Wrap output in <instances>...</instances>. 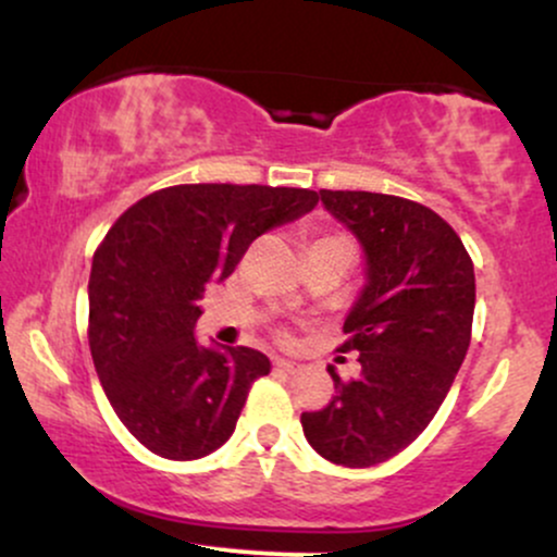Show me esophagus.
I'll return each mask as SVG.
<instances>
[{"label":"esophagus","mask_w":557,"mask_h":557,"mask_svg":"<svg viewBox=\"0 0 557 557\" xmlns=\"http://www.w3.org/2000/svg\"><path fill=\"white\" fill-rule=\"evenodd\" d=\"M274 369H280V372H296V361H287V359H274Z\"/></svg>","instance_id":"esophagus-1"}]
</instances>
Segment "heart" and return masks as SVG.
Returning <instances> with one entry per match:
<instances>
[{
    "label": "heart",
    "mask_w": 557,
    "mask_h": 557,
    "mask_svg": "<svg viewBox=\"0 0 557 557\" xmlns=\"http://www.w3.org/2000/svg\"><path fill=\"white\" fill-rule=\"evenodd\" d=\"M319 240H345L343 235H327V238H319Z\"/></svg>",
    "instance_id": "1"
}]
</instances>
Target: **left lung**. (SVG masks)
<instances>
[{
	"label": "left lung",
	"mask_w": 557,
	"mask_h": 557,
	"mask_svg": "<svg viewBox=\"0 0 557 557\" xmlns=\"http://www.w3.org/2000/svg\"><path fill=\"white\" fill-rule=\"evenodd\" d=\"M324 209L363 251V287L345 314L341 354L361 372L322 411L300 413L322 458L367 469L408 447L443 406L471 341L474 264L440 214L417 201L369 190H319Z\"/></svg>",
	"instance_id": "left-lung-1"
}]
</instances>
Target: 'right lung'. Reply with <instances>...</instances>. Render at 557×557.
Returning <instances> with one entry per match:
<instances>
[{"mask_svg": "<svg viewBox=\"0 0 557 557\" xmlns=\"http://www.w3.org/2000/svg\"><path fill=\"white\" fill-rule=\"evenodd\" d=\"M306 188L198 183L140 198L96 248L88 345L114 413L140 445L194 461L235 432L259 350L196 341L203 287L233 274L259 235L317 207Z\"/></svg>", "mask_w": 557, "mask_h": 557, "instance_id": "right-lung-1", "label": "right lung"}]
</instances>
